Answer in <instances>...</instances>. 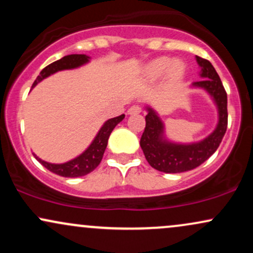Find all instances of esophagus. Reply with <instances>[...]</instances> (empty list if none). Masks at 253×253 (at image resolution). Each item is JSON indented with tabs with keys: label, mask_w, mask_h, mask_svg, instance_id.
<instances>
[{
	"label": "esophagus",
	"mask_w": 253,
	"mask_h": 253,
	"mask_svg": "<svg viewBox=\"0 0 253 253\" xmlns=\"http://www.w3.org/2000/svg\"><path fill=\"white\" fill-rule=\"evenodd\" d=\"M141 112V108L139 106H132V107H129V109H128V114L129 115H135V114H139V113Z\"/></svg>",
	"instance_id": "1"
}]
</instances>
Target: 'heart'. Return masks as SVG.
<instances>
[{"label":"heart","mask_w":253,"mask_h":253,"mask_svg":"<svg viewBox=\"0 0 253 253\" xmlns=\"http://www.w3.org/2000/svg\"><path fill=\"white\" fill-rule=\"evenodd\" d=\"M170 69V74L172 77H181L184 72V65L179 60L171 62L170 58L163 57L151 62L146 66V75L152 80L161 78Z\"/></svg>","instance_id":"obj_1"}]
</instances>
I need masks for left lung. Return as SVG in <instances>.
<instances>
[{
    "label": "left lung",
    "instance_id": "1",
    "mask_svg": "<svg viewBox=\"0 0 253 253\" xmlns=\"http://www.w3.org/2000/svg\"><path fill=\"white\" fill-rule=\"evenodd\" d=\"M196 62L201 68L199 82L193 86L205 89L211 95L217 107L219 121L215 129L207 138L191 144H177L169 141L164 135V124L158 114L146 107V126L140 139V146L145 158L153 169L167 173H178L195 169L207 161L217 150L227 129V94L219 75L210 60L196 56Z\"/></svg>",
    "mask_w": 253,
    "mask_h": 253
}]
</instances>
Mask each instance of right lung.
Here are the masks:
<instances>
[{
    "label": "right lung",
    "instance_id": "obj_1",
    "mask_svg": "<svg viewBox=\"0 0 253 253\" xmlns=\"http://www.w3.org/2000/svg\"><path fill=\"white\" fill-rule=\"evenodd\" d=\"M89 59L90 57L86 56V54H69V56L63 57L62 59L53 62L50 64V65L46 66L45 69H42L39 76H38L37 80L34 81L32 88H34L40 81L43 80V78L51 76V75L56 74L58 71L80 68V66L88 63ZM124 118L125 114L107 120L106 123L103 124V126L101 127V129L98 130V133L96 136H95L94 140H92V143L89 145L88 149L84 151L82 155L71 159V161L66 162V163L52 164L42 161V159H40L39 157H37L36 155H34V157H36L37 161L39 162L40 164H42L46 169L50 170L51 172L57 173V175L59 176L81 177L84 175H88V173L91 172L92 170L96 169L98 164L101 163L104 150H106L107 144H108L110 133H112V130L115 128V126H117L119 123H121V121L124 120Z\"/></svg>",
    "mask_w": 253,
    "mask_h": 253
}]
</instances>
